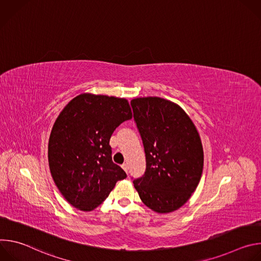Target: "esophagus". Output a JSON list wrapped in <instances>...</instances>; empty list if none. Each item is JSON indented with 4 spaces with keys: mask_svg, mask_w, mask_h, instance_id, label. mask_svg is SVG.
<instances>
[{
    "mask_svg": "<svg viewBox=\"0 0 261 261\" xmlns=\"http://www.w3.org/2000/svg\"><path fill=\"white\" fill-rule=\"evenodd\" d=\"M122 168H123V169L128 173V165H127L126 163H124V164L122 165Z\"/></svg>",
    "mask_w": 261,
    "mask_h": 261,
    "instance_id": "1",
    "label": "esophagus"
}]
</instances>
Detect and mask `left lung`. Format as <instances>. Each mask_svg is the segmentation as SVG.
<instances>
[{"instance_id": "left-lung-1", "label": "left lung", "mask_w": 261, "mask_h": 261, "mask_svg": "<svg viewBox=\"0 0 261 261\" xmlns=\"http://www.w3.org/2000/svg\"><path fill=\"white\" fill-rule=\"evenodd\" d=\"M131 106L146 162L144 174L133 180L134 187L154 212L176 211L191 197L202 174L203 150L197 129L169 100L136 98Z\"/></svg>"}]
</instances>
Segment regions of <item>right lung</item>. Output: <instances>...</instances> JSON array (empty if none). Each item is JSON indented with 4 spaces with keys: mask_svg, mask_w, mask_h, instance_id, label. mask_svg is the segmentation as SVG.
I'll use <instances>...</instances> for the list:
<instances>
[{
    "mask_svg": "<svg viewBox=\"0 0 261 261\" xmlns=\"http://www.w3.org/2000/svg\"><path fill=\"white\" fill-rule=\"evenodd\" d=\"M132 118L124 98L82 94L57 118L48 141L49 169L58 189L74 207L100 205L127 174L111 158L109 139Z\"/></svg>",
    "mask_w": 261,
    "mask_h": 261,
    "instance_id": "obj_1",
    "label": "right lung"
}]
</instances>
